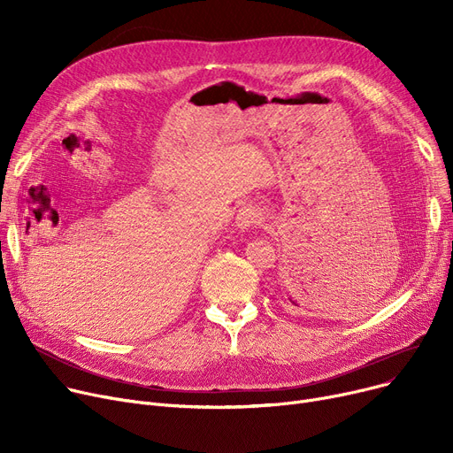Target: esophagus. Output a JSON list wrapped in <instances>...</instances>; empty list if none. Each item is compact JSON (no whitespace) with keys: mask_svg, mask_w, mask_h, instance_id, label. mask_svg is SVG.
<instances>
[{"mask_svg":"<svg viewBox=\"0 0 453 453\" xmlns=\"http://www.w3.org/2000/svg\"><path fill=\"white\" fill-rule=\"evenodd\" d=\"M260 220H263V212H260L258 207L255 205H244L242 209H239V212H236V219H234V224L239 229H250L257 224H260Z\"/></svg>","mask_w":453,"mask_h":453,"instance_id":"esophagus-1","label":"esophagus"}]
</instances>
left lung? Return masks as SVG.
<instances>
[{
    "mask_svg": "<svg viewBox=\"0 0 453 453\" xmlns=\"http://www.w3.org/2000/svg\"><path fill=\"white\" fill-rule=\"evenodd\" d=\"M282 280V288L294 306L326 303L340 294V284L334 279L325 277V273H318L314 277V270H308L306 273V270L297 268L290 273H284Z\"/></svg>",
    "mask_w": 453,
    "mask_h": 453,
    "instance_id": "left-lung-1",
    "label": "left lung"
}]
</instances>
